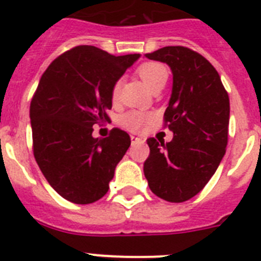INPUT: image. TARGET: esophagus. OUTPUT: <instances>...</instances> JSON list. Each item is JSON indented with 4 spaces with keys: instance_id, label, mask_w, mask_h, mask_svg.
Wrapping results in <instances>:
<instances>
[{
    "instance_id": "34e87169",
    "label": "esophagus",
    "mask_w": 261,
    "mask_h": 261,
    "mask_svg": "<svg viewBox=\"0 0 261 261\" xmlns=\"http://www.w3.org/2000/svg\"><path fill=\"white\" fill-rule=\"evenodd\" d=\"M130 141H132V145H136V144H142V142H145V140L144 138L135 137V136H132V137H130Z\"/></svg>"
}]
</instances>
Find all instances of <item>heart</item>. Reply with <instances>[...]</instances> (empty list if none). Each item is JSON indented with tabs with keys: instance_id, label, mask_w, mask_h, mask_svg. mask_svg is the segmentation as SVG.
<instances>
[{
	"instance_id": "obj_1",
	"label": "heart",
	"mask_w": 261,
	"mask_h": 261,
	"mask_svg": "<svg viewBox=\"0 0 261 261\" xmlns=\"http://www.w3.org/2000/svg\"><path fill=\"white\" fill-rule=\"evenodd\" d=\"M137 74L140 75L144 84L146 85L149 89H154L155 86L161 84H166L168 77V71L163 64L155 61L144 62L138 66ZM120 91V82L117 81L116 84L112 87V98L116 99L119 96ZM151 120V115L147 112H142V111H130L123 115L121 117V124L124 128L132 130V132H137L145 124H147Z\"/></svg>"
}]
</instances>
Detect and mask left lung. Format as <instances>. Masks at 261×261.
I'll return each instance as SVG.
<instances>
[{"label": "left lung", "instance_id": "8db88e82", "mask_svg": "<svg viewBox=\"0 0 261 261\" xmlns=\"http://www.w3.org/2000/svg\"><path fill=\"white\" fill-rule=\"evenodd\" d=\"M145 57L166 62L172 71L165 125L174 137L166 144L147 138L144 174L154 195L183 202L206 186L225 155L229 95L214 66L190 48L163 47Z\"/></svg>", "mask_w": 261, "mask_h": 261}]
</instances>
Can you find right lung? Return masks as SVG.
Listing matches in <instances>:
<instances>
[{
  "label": "right lung",
  "mask_w": 261,
  "mask_h": 261,
  "mask_svg": "<svg viewBox=\"0 0 261 261\" xmlns=\"http://www.w3.org/2000/svg\"><path fill=\"white\" fill-rule=\"evenodd\" d=\"M140 56L78 45L53 60L39 81L30 106L34 155L50 187L68 201L102 199L130 146L121 129L94 138L93 125L110 120L112 87Z\"/></svg>",
  "instance_id": "right-lung-1"
}]
</instances>
